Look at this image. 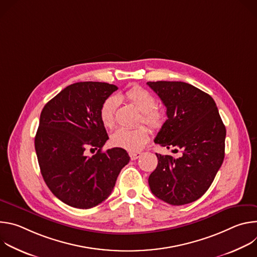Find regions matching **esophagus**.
<instances>
[{"mask_svg":"<svg viewBox=\"0 0 257 257\" xmlns=\"http://www.w3.org/2000/svg\"><path fill=\"white\" fill-rule=\"evenodd\" d=\"M129 156H130V159L132 161H134V160H137L141 156V153H129Z\"/></svg>","mask_w":257,"mask_h":257,"instance_id":"34e87169","label":"esophagus"}]
</instances>
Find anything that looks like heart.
I'll use <instances>...</instances> for the list:
<instances>
[{
	"label": "heart",
	"instance_id": "obj_1",
	"mask_svg": "<svg viewBox=\"0 0 257 257\" xmlns=\"http://www.w3.org/2000/svg\"><path fill=\"white\" fill-rule=\"evenodd\" d=\"M125 96L141 112V116L139 118L140 122H143L153 129H159L162 127L165 122V115L160 109L156 108L157 99L153 93L141 87H134L128 90ZM118 103V96L111 95L102 102L100 106L99 118L106 129L114 128L116 124L115 115ZM149 140L150 132L144 126H140L135 129L121 128L111 137V141L114 145L131 153L141 151Z\"/></svg>",
	"mask_w": 257,
	"mask_h": 257
}]
</instances>
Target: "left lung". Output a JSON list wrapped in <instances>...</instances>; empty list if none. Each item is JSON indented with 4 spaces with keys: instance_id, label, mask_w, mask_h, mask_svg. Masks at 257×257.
Returning a JSON list of instances; mask_svg holds the SVG:
<instances>
[{
    "instance_id": "8db88e82",
    "label": "left lung",
    "mask_w": 257,
    "mask_h": 257,
    "mask_svg": "<svg viewBox=\"0 0 257 257\" xmlns=\"http://www.w3.org/2000/svg\"><path fill=\"white\" fill-rule=\"evenodd\" d=\"M167 107V121L155 142L183 155H157V169L149 178L155 196L172 205L200 198L209 188L225 158L226 127L213 98L181 81L148 82Z\"/></svg>"
}]
</instances>
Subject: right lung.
<instances>
[{
    "instance_id": "1",
    "label": "right lung",
    "mask_w": 257,
    "mask_h": 257,
    "mask_svg": "<svg viewBox=\"0 0 257 257\" xmlns=\"http://www.w3.org/2000/svg\"><path fill=\"white\" fill-rule=\"evenodd\" d=\"M118 87L105 82L73 83L44 106L34 145L52 193L76 208H91L112 193L130 157L121 148L101 152L108 139L99 118L102 102ZM90 149L97 154L87 155Z\"/></svg>"
}]
</instances>
